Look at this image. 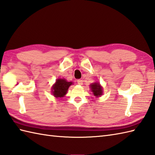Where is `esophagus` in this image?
<instances>
[{"instance_id": "34e87169", "label": "esophagus", "mask_w": 155, "mask_h": 155, "mask_svg": "<svg viewBox=\"0 0 155 155\" xmlns=\"http://www.w3.org/2000/svg\"><path fill=\"white\" fill-rule=\"evenodd\" d=\"M77 82H78V85H83V80H78Z\"/></svg>"}]
</instances>
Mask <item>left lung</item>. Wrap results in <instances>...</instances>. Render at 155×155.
<instances>
[{
  "label": "left lung",
  "instance_id": "1",
  "mask_svg": "<svg viewBox=\"0 0 155 155\" xmlns=\"http://www.w3.org/2000/svg\"><path fill=\"white\" fill-rule=\"evenodd\" d=\"M90 88L91 89V91L94 94V95L96 97H100L103 94V87L101 86V85L97 82L95 83H93L90 85Z\"/></svg>",
  "mask_w": 155,
  "mask_h": 155
}]
</instances>
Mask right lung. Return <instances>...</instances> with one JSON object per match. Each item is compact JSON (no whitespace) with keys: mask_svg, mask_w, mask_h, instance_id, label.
<instances>
[{"mask_svg":"<svg viewBox=\"0 0 155 155\" xmlns=\"http://www.w3.org/2000/svg\"><path fill=\"white\" fill-rule=\"evenodd\" d=\"M71 84H73L71 81H67L66 79H57L51 87V93L55 97H63Z\"/></svg>","mask_w":155,"mask_h":155,"instance_id":"1","label":"right lung"}]
</instances>
